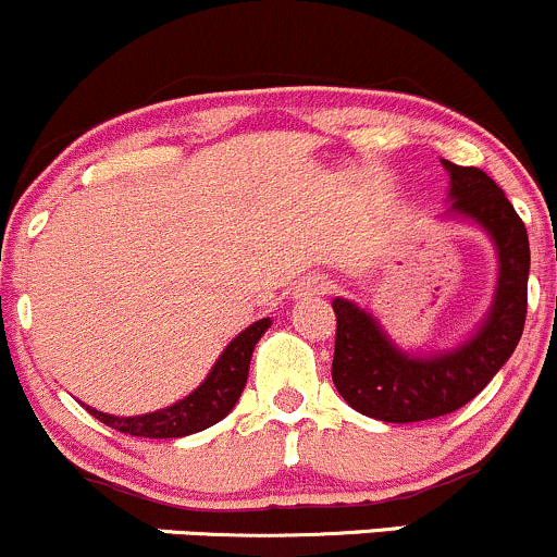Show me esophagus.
<instances>
[{"label": "esophagus", "mask_w": 557, "mask_h": 557, "mask_svg": "<svg viewBox=\"0 0 557 557\" xmlns=\"http://www.w3.org/2000/svg\"><path fill=\"white\" fill-rule=\"evenodd\" d=\"M305 289L313 292V295H326V292L332 289V284H329V281H324V278H313V281H308V284H305Z\"/></svg>", "instance_id": "34e87169"}]
</instances>
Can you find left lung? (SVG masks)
<instances>
[{
  "label": "left lung",
  "mask_w": 557,
  "mask_h": 557,
  "mask_svg": "<svg viewBox=\"0 0 557 557\" xmlns=\"http://www.w3.org/2000/svg\"><path fill=\"white\" fill-rule=\"evenodd\" d=\"M444 166L451 175L448 212L481 225L499 255L494 302L468 343L428 358L396 348L374 315L356 302L343 297L332 302L334 387L352 409L382 422H422L462 409L492 382L523 334L531 262L523 220L486 172L446 159Z\"/></svg>",
  "instance_id": "obj_1"
}]
</instances>
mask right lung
Instances as JSON below:
<instances>
[{
  "instance_id": "right-lung-1",
  "label": "right lung",
  "mask_w": 557,
  "mask_h": 557,
  "mask_svg": "<svg viewBox=\"0 0 557 557\" xmlns=\"http://www.w3.org/2000/svg\"><path fill=\"white\" fill-rule=\"evenodd\" d=\"M268 326H271V319H260L244 329L238 337H233V343L218 358L207 380L190 396L166 406V409L140 417H113L92 409V406H85V409L95 420L109 424L119 433L137 435V438H183V435L207 430L209 424L223 420L236 406L244 385H247L252 350Z\"/></svg>"
}]
</instances>
